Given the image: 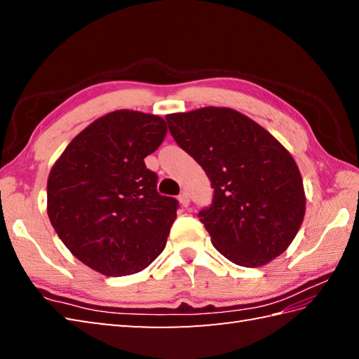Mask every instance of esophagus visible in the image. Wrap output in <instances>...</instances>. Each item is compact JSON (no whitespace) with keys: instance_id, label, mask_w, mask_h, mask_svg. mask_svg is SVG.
I'll use <instances>...</instances> for the list:
<instances>
[{"instance_id":"esophagus-1","label":"esophagus","mask_w":359,"mask_h":359,"mask_svg":"<svg viewBox=\"0 0 359 359\" xmlns=\"http://www.w3.org/2000/svg\"><path fill=\"white\" fill-rule=\"evenodd\" d=\"M179 202H180V205L182 207H188L189 205V196H188V193H182L180 196H179Z\"/></svg>"}]
</instances>
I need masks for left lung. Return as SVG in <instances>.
Wrapping results in <instances>:
<instances>
[{"instance_id": "8db88e82", "label": "left lung", "mask_w": 359, "mask_h": 359, "mask_svg": "<svg viewBox=\"0 0 359 359\" xmlns=\"http://www.w3.org/2000/svg\"><path fill=\"white\" fill-rule=\"evenodd\" d=\"M175 143L215 188L201 222L220 255L262 266L284 253L306 215L302 177L292 154L243 114L207 106L166 116Z\"/></svg>"}]
</instances>
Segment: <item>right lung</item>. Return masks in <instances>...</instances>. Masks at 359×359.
Returning a JSON list of instances; mask_svg holds the SVG:
<instances>
[{"mask_svg": "<svg viewBox=\"0 0 359 359\" xmlns=\"http://www.w3.org/2000/svg\"><path fill=\"white\" fill-rule=\"evenodd\" d=\"M165 135L162 117L114 111L83 129L52 166L48 216L89 269L134 274L163 251L179 202L157 193V174L144 157Z\"/></svg>", "mask_w": 359, "mask_h": 359, "instance_id": "1", "label": "right lung"}]
</instances>
